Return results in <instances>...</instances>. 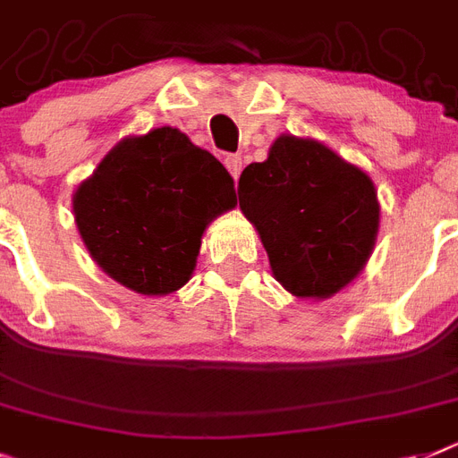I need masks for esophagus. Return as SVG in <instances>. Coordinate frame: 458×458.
Segmentation results:
<instances>
[{
  "mask_svg": "<svg viewBox=\"0 0 458 458\" xmlns=\"http://www.w3.org/2000/svg\"><path fill=\"white\" fill-rule=\"evenodd\" d=\"M225 165L226 170H229V175L233 177V182H236L238 175H241V170H243V158L238 157V154H229V157L225 158Z\"/></svg>",
  "mask_w": 458,
  "mask_h": 458,
  "instance_id": "34e87169",
  "label": "esophagus"
}]
</instances>
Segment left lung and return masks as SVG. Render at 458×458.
<instances>
[{
  "instance_id": "left-lung-1",
  "label": "left lung",
  "mask_w": 458,
  "mask_h": 458,
  "mask_svg": "<svg viewBox=\"0 0 458 458\" xmlns=\"http://www.w3.org/2000/svg\"><path fill=\"white\" fill-rule=\"evenodd\" d=\"M238 206L271 274L300 300H330L365 269L379 233L372 177L313 138L283 133L238 180Z\"/></svg>"
}]
</instances>
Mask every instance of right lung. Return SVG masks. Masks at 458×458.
<instances>
[{
    "label": "right lung",
    "instance_id": "1",
    "mask_svg": "<svg viewBox=\"0 0 458 458\" xmlns=\"http://www.w3.org/2000/svg\"><path fill=\"white\" fill-rule=\"evenodd\" d=\"M232 208V175L173 126L116 142L72 194L86 250L109 278L145 297L182 288L203 232Z\"/></svg>",
    "mask_w": 458,
    "mask_h": 458
}]
</instances>
